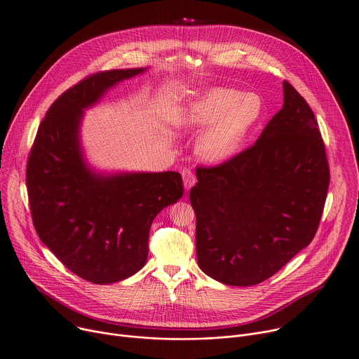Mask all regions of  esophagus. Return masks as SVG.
Listing matches in <instances>:
<instances>
[{
  "mask_svg": "<svg viewBox=\"0 0 359 359\" xmlns=\"http://www.w3.org/2000/svg\"><path fill=\"white\" fill-rule=\"evenodd\" d=\"M182 176H183L184 189H186V190H190L191 186L194 184V182H196V177H194V175H193V172H191L190 169H183Z\"/></svg>",
  "mask_w": 359,
  "mask_h": 359,
  "instance_id": "1",
  "label": "esophagus"
}]
</instances>
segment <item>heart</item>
I'll list each match as a JSON object with an SVG mask.
<instances>
[{
  "instance_id": "obj_1",
  "label": "heart",
  "mask_w": 359,
  "mask_h": 359,
  "mask_svg": "<svg viewBox=\"0 0 359 359\" xmlns=\"http://www.w3.org/2000/svg\"><path fill=\"white\" fill-rule=\"evenodd\" d=\"M260 116L262 100L257 94L210 87L184 106L180 124L196 130L209 126L198 142V151L209 161H220L238 150Z\"/></svg>"
}]
</instances>
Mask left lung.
<instances>
[{"label": "left lung", "instance_id": "obj_1", "mask_svg": "<svg viewBox=\"0 0 359 359\" xmlns=\"http://www.w3.org/2000/svg\"><path fill=\"white\" fill-rule=\"evenodd\" d=\"M190 190L201 269L231 285L273 276L316 231L330 165L313 111L283 81V107L255 144L216 166H198Z\"/></svg>", "mask_w": 359, "mask_h": 359}]
</instances>
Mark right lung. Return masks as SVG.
I'll use <instances>...</instances> for the list:
<instances>
[{"label":"right lung","mask_w":359,"mask_h":359,"mask_svg":"<svg viewBox=\"0 0 359 359\" xmlns=\"http://www.w3.org/2000/svg\"><path fill=\"white\" fill-rule=\"evenodd\" d=\"M143 72H99L64 91L40 123L27 160L37 235L64 266L97 285L123 280L144 266L153 219L183 196L177 172L102 176L90 172L81 157L83 109Z\"/></svg>","instance_id":"add662e5"}]
</instances>
